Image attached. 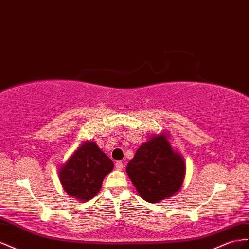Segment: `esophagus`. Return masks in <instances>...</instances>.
I'll return each instance as SVG.
<instances>
[{
  "mask_svg": "<svg viewBox=\"0 0 249 249\" xmlns=\"http://www.w3.org/2000/svg\"><path fill=\"white\" fill-rule=\"evenodd\" d=\"M116 168H117V170H119V171H121V170L124 168V164L122 161H117L116 162Z\"/></svg>",
  "mask_w": 249,
  "mask_h": 249,
  "instance_id": "1",
  "label": "esophagus"
}]
</instances>
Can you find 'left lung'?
Listing matches in <instances>:
<instances>
[{
  "mask_svg": "<svg viewBox=\"0 0 249 249\" xmlns=\"http://www.w3.org/2000/svg\"><path fill=\"white\" fill-rule=\"evenodd\" d=\"M184 170L183 159L173 151L166 134L153 137L142 145L126 167L141 197L150 203H158L178 192Z\"/></svg>",
  "mask_w": 249,
  "mask_h": 249,
  "instance_id": "8db88e82",
  "label": "left lung"
}]
</instances>
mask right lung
Wrapping results in <instances>:
<instances>
[{
	"label": "right lung",
	"instance_id": "1",
	"mask_svg": "<svg viewBox=\"0 0 249 249\" xmlns=\"http://www.w3.org/2000/svg\"><path fill=\"white\" fill-rule=\"evenodd\" d=\"M113 169L112 160L93 142L84 143L59 172L63 189L80 200H89L102 187L104 177Z\"/></svg>",
	"mask_w": 249,
	"mask_h": 249
}]
</instances>
